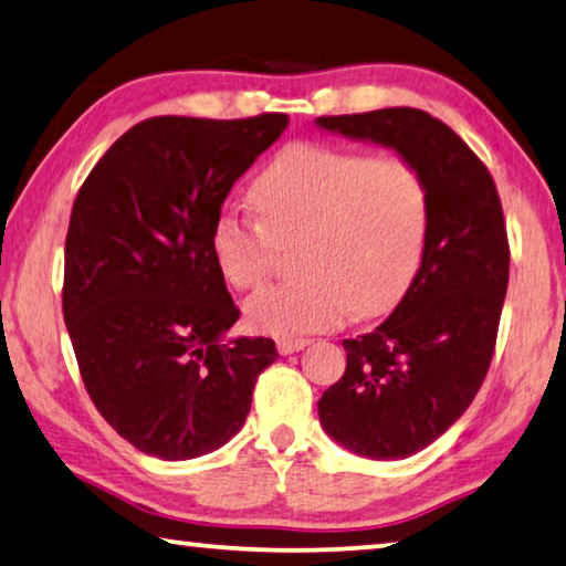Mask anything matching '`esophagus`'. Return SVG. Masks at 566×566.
<instances>
[{
    "label": "esophagus",
    "instance_id": "34e87169",
    "mask_svg": "<svg viewBox=\"0 0 566 566\" xmlns=\"http://www.w3.org/2000/svg\"><path fill=\"white\" fill-rule=\"evenodd\" d=\"M306 344H310V339H280L276 342V349H280V354H294L302 352Z\"/></svg>",
    "mask_w": 566,
    "mask_h": 566
}]
</instances>
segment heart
<instances>
[{
	"label": "heart",
	"instance_id": "1",
	"mask_svg": "<svg viewBox=\"0 0 566 566\" xmlns=\"http://www.w3.org/2000/svg\"><path fill=\"white\" fill-rule=\"evenodd\" d=\"M252 199L262 222L234 209L214 219L217 270L239 292L260 290L280 247L304 239L306 274L249 300L247 319L256 332L290 339L339 327L354 312L379 317L415 284L432 197L409 159L300 142L260 171Z\"/></svg>",
	"mask_w": 566,
	"mask_h": 566
}]
</instances>
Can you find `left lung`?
<instances>
[{
	"mask_svg": "<svg viewBox=\"0 0 566 566\" xmlns=\"http://www.w3.org/2000/svg\"><path fill=\"white\" fill-rule=\"evenodd\" d=\"M317 127L395 149L432 197L415 284L377 329L342 342L347 369L317 401L324 432L344 449L405 459L464 415L490 369L510 282L502 202L490 169L432 114L391 107Z\"/></svg>",
	"mask_w": 566,
	"mask_h": 566,
	"instance_id": "left-lung-1",
	"label": "left lung"
}]
</instances>
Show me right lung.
Instances as JSON below:
<instances>
[{
	"mask_svg": "<svg viewBox=\"0 0 566 566\" xmlns=\"http://www.w3.org/2000/svg\"><path fill=\"white\" fill-rule=\"evenodd\" d=\"M286 124V114L145 119L74 199L66 332L94 407L149 457L181 462L227 444L280 357L266 337H224L239 310L209 237L229 189Z\"/></svg>",
	"mask_w": 566,
	"mask_h": 566,
	"instance_id": "right-lung-1",
	"label": "right lung"
}]
</instances>
